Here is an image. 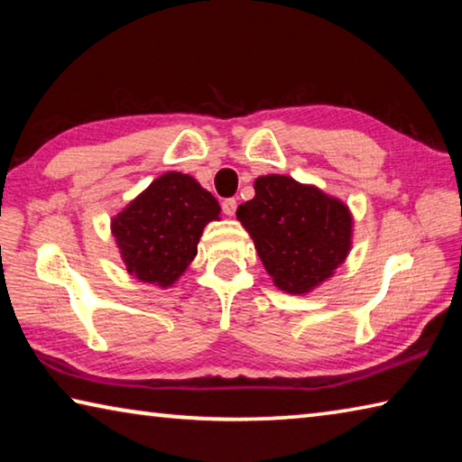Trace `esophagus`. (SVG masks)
<instances>
[{"label":"esophagus","instance_id":"34e87169","mask_svg":"<svg viewBox=\"0 0 462 462\" xmlns=\"http://www.w3.org/2000/svg\"><path fill=\"white\" fill-rule=\"evenodd\" d=\"M222 212H224L226 216H234V214H236V199H234V198L224 199V201H222Z\"/></svg>","mask_w":462,"mask_h":462}]
</instances>
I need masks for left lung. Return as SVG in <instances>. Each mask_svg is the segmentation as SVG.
Instances as JSON below:
<instances>
[{
	"label": "left lung",
	"instance_id": "1",
	"mask_svg": "<svg viewBox=\"0 0 462 462\" xmlns=\"http://www.w3.org/2000/svg\"><path fill=\"white\" fill-rule=\"evenodd\" d=\"M236 217L281 291L303 295L340 267L353 245V216L346 203L287 175L254 181V198Z\"/></svg>",
	"mask_w": 462,
	"mask_h": 462
}]
</instances>
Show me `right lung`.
<instances>
[{"label":"right lung","mask_w":462,"mask_h":462,"mask_svg":"<svg viewBox=\"0 0 462 462\" xmlns=\"http://www.w3.org/2000/svg\"><path fill=\"white\" fill-rule=\"evenodd\" d=\"M220 206L193 177L161 175L112 220V234L130 275L169 287L198 254L203 228L220 220Z\"/></svg>","instance_id":"add662e5"}]
</instances>
